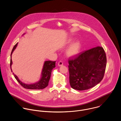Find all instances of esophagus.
I'll use <instances>...</instances> for the list:
<instances>
[{
    "instance_id": "1",
    "label": "esophagus",
    "mask_w": 121,
    "mask_h": 121,
    "mask_svg": "<svg viewBox=\"0 0 121 121\" xmlns=\"http://www.w3.org/2000/svg\"><path fill=\"white\" fill-rule=\"evenodd\" d=\"M58 66H60V67L62 66L63 65V63L61 61H59V62H58Z\"/></svg>"
}]
</instances>
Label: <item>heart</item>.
<instances>
[{
  "mask_svg": "<svg viewBox=\"0 0 121 121\" xmlns=\"http://www.w3.org/2000/svg\"><path fill=\"white\" fill-rule=\"evenodd\" d=\"M74 39L72 38H69L66 42L67 46L71 45L67 51V55L69 57H74L79 54L81 50L82 45L79 41H76L73 44Z\"/></svg>",
  "mask_w": 121,
  "mask_h": 121,
  "instance_id": "heart-1",
  "label": "heart"
}]
</instances>
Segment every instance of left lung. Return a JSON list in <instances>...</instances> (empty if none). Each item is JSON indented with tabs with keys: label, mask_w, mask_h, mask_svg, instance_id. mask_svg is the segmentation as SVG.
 <instances>
[{
	"label": "left lung",
	"mask_w": 121,
	"mask_h": 121,
	"mask_svg": "<svg viewBox=\"0 0 121 121\" xmlns=\"http://www.w3.org/2000/svg\"><path fill=\"white\" fill-rule=\"evenodd\" d=\"M69 83L73 88L85 90L98 84L104 78L107 58L103 48L97 47L80 52L69 60Z\"/></svg>",
	"instance_id": "1"
}]
</instances>
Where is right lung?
I'll use <instances>...</instances> for the list:
<instances>
[{
	"instance_id": "right-lung-1",
	"label": "right lung",
	"mask_w": 121,
	"mask_h": 121,
	"mask_svg": "<svg viewBox=\"0 0 121 121\" xmlns=\"http://www.w3.org/2000/svg\"><path fill=\"white\" fill-rule=\"evenodd\" d=\"M17 45V43L14 46L13 48V49L11 52V60H10V67L12 72V68L11 66L13 64L12 60L11 59L12 57V54L13 52L14 51V50L16 49ZM55 62L56 61H52L51 60H48L45 61L44 63V65L43 67V69L42 70L41 72V78L40 80L37 82H35L33 84H26L24 82H22L21 81L19 80L17 75L14 74V73H13V74L14 75V77L17 80L18 83L25 88L26 89H42L48 86V82L49 81V80L50 79L51 72L52 70L55 67Z\"/></svg>"
}]
</instances>
